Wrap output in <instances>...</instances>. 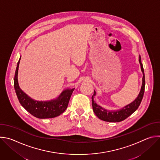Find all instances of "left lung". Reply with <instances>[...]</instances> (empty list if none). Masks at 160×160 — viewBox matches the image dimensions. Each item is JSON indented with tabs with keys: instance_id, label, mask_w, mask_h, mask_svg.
Returning a JSON list of instances; mask_svg holds the SVG:
<instances>
[{
	"instance_id": "1",
	"label": "left lung",
	"mask_w": 160,
	"mask_h": 160,
	"mask_svg": "<svg viewBox=\"0 0 160 160\" xmlns=\"http://www.w3.org/2000/svg\"><path fill=\"white\" fill-rule=\"evenodd\" d=\"M139 61L141 64V71L143 74L142 77V84L141 87V89L140 92L137 97V98L132 102L130 104L124 106L122 109L119 110L112 111V110H108L106 109L101 106L98 105L94 100V97L96 96V91L94 90V92L93 96H92V109L96 114V115L101 120L105 121V122H119L124 120L127 118H128L130 115L135 112L138 108H139L142 99L143 98L144 93V88H145V75H144V72L143 65L141 62V56H139Z\"/></svg>"
}]
</instances>
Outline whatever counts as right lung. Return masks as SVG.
<instances>
[{"instance_id":"1","label":"right lung","mask_w":160,"mask_h":160,"mask_svg":"<svg viewBox=\"0 0 160 160\" xmlns=\"http://www.w3.org/2000/svg\"><path fill=\"white\" fill-rule=\"evenodd\" d=\"M17 64L14 78V87L18 99L21 104L31 115L38 118H52L60 115L68 107L70 97L75 88L64 90L58 98L47 101H38L32 99L22 92L19 87L18 73L19 61Z\"/></svg>"}]
</instances>
